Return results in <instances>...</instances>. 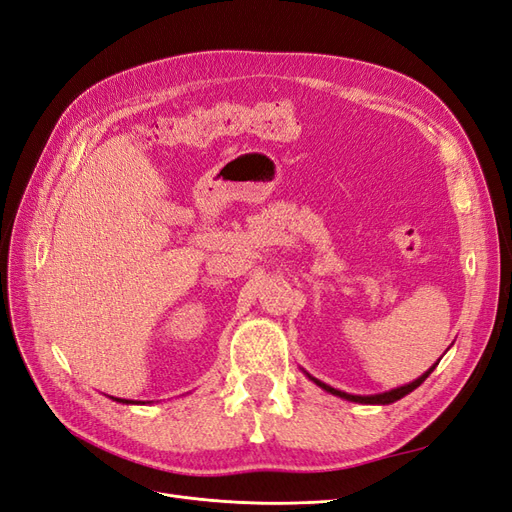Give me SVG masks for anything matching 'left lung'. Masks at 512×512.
<instances>
[{"label":"left lung","instance_id":"obj_1","mask_svg":"<svg viewBox=\"0 0 512 512\" xmlns=\"http://www.w3.org/2000/svg\"><path fill=\"white\" fill-rule=\"evenodd\" d=\"M440 363V361H438ZM436 363V365H438ZM436 365H431L425 374L421 376V378H416L414 382H410V384H404V386H397V389H393V391H386V393H378V395H350V393H344V391H337V389H333V386H329V384H324V382H320L318 378H312L305 371V376L309 378V380H314L320 389H324L327 393H331V395H337V397H342V399H348V401H356V404H378V406H386V404H393V401H397V399H401V397H406L408 393H412L416 386H421L425 380H427V376L431 374L433 369H436Z\"/></svg>","mask_w":512,"mask_h":512}]
</instances>
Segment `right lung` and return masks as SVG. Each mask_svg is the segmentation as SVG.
Returning a JSON list of instances; mask_svg holds the SVG:
<instances>
[{
	"label": "right lung",
	"mask_w": 512,
	"mask_h": 512,
	"mask_svg": "<svg viewBox=\"0 0 512 512\" xmlns=\"http://www.w3.org/2000/svg\"><path fill=\"white\" fill-rule=\"evenodd\" d=\"M113 401H119V404H141V401H130V399H119V397H111Z\"/></svg>",
	"instance_id": "add662e5"
}]
</instances>
